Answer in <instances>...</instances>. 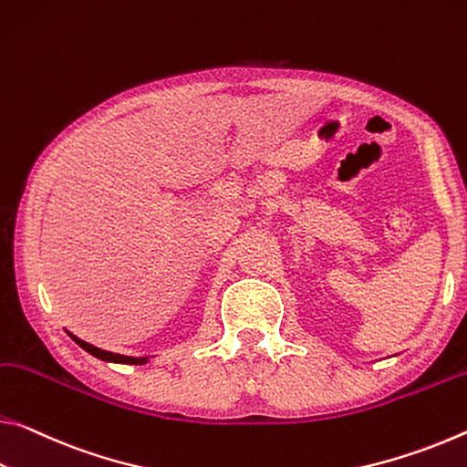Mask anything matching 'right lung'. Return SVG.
Instances as JSON below:
<instances>
[{
	"label": "right lung",
	"mask_w": 467,
	"mask_h": 467,
	"mask_svg": "<svg viewBox=\"0 0 467 467\" xmlns=\"http://www.w3.org/2000/svg\"><path fill=\"white\" fill-rule=\"evenodd\" d=\"M70 335V332H68ZM70 338L74 340V343H77L78 347H83V349L87 351V353H91V355H95V358L98 359H103V361H112V364H130V366H140V364H147V358H130V355H120V353H112V351H103V349H99V347H93V345H88V343H85L83 338H78V337H74V335H70Z\"/></svg>",
	"instance_id": "right-lung-1"
}]
</instances>
